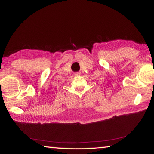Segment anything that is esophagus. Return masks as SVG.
<instances>
[{
    "label": "esophagus",
    "mask_w": 154,
    "mask_h": 154,
    "mask_svg": "<svg viewBox=\"0 0 154 154\" xmlns=\"http://www.w3.org/2000/svg\"><path fill=\"white\" fill-rule=\"evenodd\" d=\"M75 76H79V75H80V72H75Z\"/></svg>",
    "instance_id": "34e87169"
}]
</instances>
